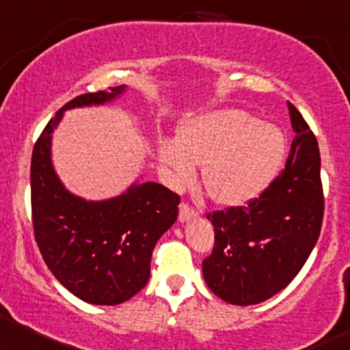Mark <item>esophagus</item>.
Listing matches in <instances>:
<instances>
[{"label":"esophagus","instance_id":"34e87169","mask_svg":"<svg viewBox=\"0 0 350 350\" xmlns=\"http://www.w3.org/2000/svg\"><path fill=\"white\" fill-rule=\"evenodd\" d=\"M199 217V213H197V210L191 207V205L186 204V202H183L179 207V220L180 221H187V220H192V218H197Z\"/></svg>","mask_w":350,"mask_h":350}]
</instances>
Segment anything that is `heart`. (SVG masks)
Masks as SVG:
<instances>
[{
  "mask_svg": "<svg viewBox=\"0 0 350 350\" xmlns=\"http://www.w3.org/2000/svg\"><path fill=\"white\" fill-rule=\"evenodd\" d=\"M284 137L250 113L228 109L187 120L178 142H164L159 159L172 183H191L197 164L210 197L225 205L254 199L271 183L284 157Z\"/></svg>",
  "mask_w": 350,
  "mask_h": 350,
  "instance_id": "obj_1",
  "label": "heart"
}]
</instances>
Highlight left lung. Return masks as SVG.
<instances>
[{"label": "left lung", "mask_w": 350, "mask_h": 350, "mask_svg": "<svg viewBox=\"0 0 350 350\" xmlns=\"http://www.w3.org/2000/svg\"><path fill=\"white\" fill-rule=\"evenodd\" d=\"M295 138L285 170L246 207L207 213L215 244L202 262L208 288L231 305H256L295 279L321 231L324 197L318 140L293 104Z\"/></svg>", "instance_id": "1"}]
</instances>
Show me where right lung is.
Returning a JSON list of instances; mask_svg holds the SVG:
<instances>
[{
  "mask_svg": "<svg viewBox=\"0 0 350 350\" xmlns=\"http://www.w3.org/2000/svg\"><path fill=\"white\" fill-rule=\"evenodd\" d=\"M66 103L37 138L31 163L32 225L42 258L73 295L92 305H119L150 279L151 252L178 220L179 196L158 183L133 184L119 197L88 202L63 187L50 158L52 133L66 109L104 104L125 86Z\"/></svg>",
  "mask_w": 350,
  "mask_h": 350,
  "instance_id": "right-lung-1",
  "label": "right lung"
}]
</instances>
